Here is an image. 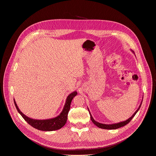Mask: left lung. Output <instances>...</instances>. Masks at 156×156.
Instances as JSON below:
<instances>
[{
	"mask_svg": "<svg viewBox=\"0 0 156 156\" xmlns=\"http://www.w3.org/2000/svg\"><path fill=\"white\" fill-rule=\"evenodd\" d=\"M143 101V100H142ZM142 101L140 105V106H139V108H138V109L135 111V112L133 114V116L132 117H130L129 119H128L127 120L125 121H122V122H119V123H116V124H112V125H105V124H102V123H100V122H98L97 121H95L94 118H92V115L90 112L89 111V109H88V111H89V113H90V119L92 120V121L94 122V123L99 128H102V129H118L119 128H121L122 126H125L126 125H127L128 123H129V122L131 121V120H132L133 119V118L135 116V114H136V112L138 111V110L140 109V107H141V105H142Z\"/></svg>",
	"mask_w": 156,
	"mask_h": 156,
	"instance_id": "obj_1",
	"label": "left lung"
}]
</instances>
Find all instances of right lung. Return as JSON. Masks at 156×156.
Here are the masks:
<instances>
[{
  "label": "right lung",
  "mask_w": 156,
  "mask_h": 156,
  "mask_svg": "<svg viewBox=\"0 0 156 156\" xmlns=\"http://www.w3.org/2000/svg\"><path fill=\"white\" fill-rule=\"evenodd\" d=\"M77 95V92L75 91L68 95L66 99V104L64 105V109L61 113L59 114L58 116H57L54 118L48 119H44V120H38V119H34L30 118L27 116H26L24 114L21 112V111L19 109L17 104H16L14 99V104L16 109H17L18 112L21 114V116L24 118L29 125H30L31 126L42 131H54L57 130L61 128L64 126V125L66 123L67 119H68V114L69 112V111L70 109V105L71 102L74 98Z\"/></svg>",
  "instance_id": "add662e5"
}]
</instances>
